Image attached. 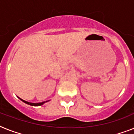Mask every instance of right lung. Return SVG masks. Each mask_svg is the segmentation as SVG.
Masks as SVG:
<instances>
[{"label": "right lung", "mask_w": 134, "mask_h": 134, "mask_svg": "<svg viewBox=\"0 0 134 134\" xmlns=\"http://www.w3.org/2000/svg\"><path fill=\"white\" fill-rule=\"evenodd\" d=\"M19 99H20L21 100L22 102H24V103H26V104H28V105H30V106H42V105H43V104H44V103H46V102H48V101H46V102H40V103H31V102H26V101H25V100L22 99H21V98L18 97Z\"/></svg>", "instance_id": "1"}]
</instances>
